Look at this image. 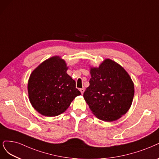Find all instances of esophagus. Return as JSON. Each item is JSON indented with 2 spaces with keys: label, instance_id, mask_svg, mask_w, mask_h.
Returning a JSON list of instances; mask_svg holds the SVG:
<instances>
[{
  "label": "esophagus",
  "instance_id": "esophagus-1",
  "mask_svg": "<svg viewBox=\"0 0 159 159\" xmlns=\"http://www.w3.org/2000/svg\"><path fill=\"white\" fill-rule=\"evenodd\" d=\"M80 92H81V93L83 95V93H84V91H85V89L84 88H81V89H80Z\"/></svg>",
  "mask_w": 159,
  "mask_h": 159
}]
</instances>
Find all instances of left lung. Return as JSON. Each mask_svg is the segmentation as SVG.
<instances>
[{"instance_id": "1", "label": "left lung", "mask_w": 159, "mask_h": 159, "mask_svg": "<svg viewBox=\"0 0 159 159\" xmlns=\"http://www.w3.org/2000/svg\"><path fill=\"white\" fill-rule=\"evenodd\" d=\"M89 86L84 99L95 116L112 122L121 118L132 105L134 95L133 81L124 68L106 59L98 68H91Z\"/></svg>"}]
</instances>
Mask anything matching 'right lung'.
<instances>
[{"mask_svg":"<svg viewBox=\"0 0 159 159\" xmlns=\"http://www.w3.org/2000/svg\"><path fill=\"white\" fill-rule=\"evenodd\" d=\"M67 70L64 60L56 56L42 62L31 74L27 85L30 101L43 116H56L63 113L81 95Z\"/></svg>","mask_w":159,"mask_h":159,"instance_id":"obj_1","label":"right lung"}]
</instances>
